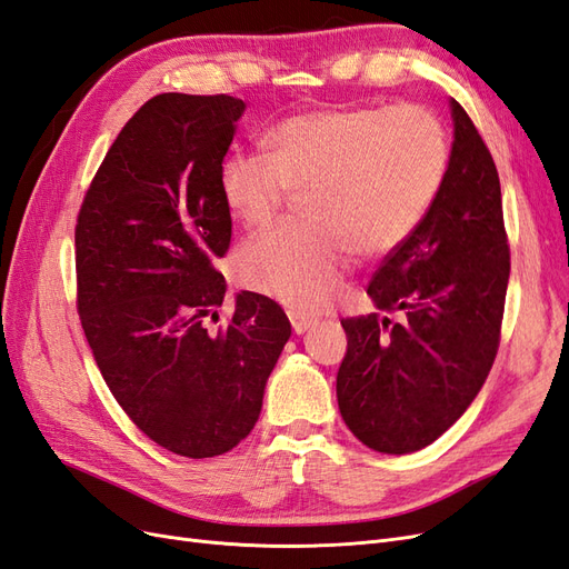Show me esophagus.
I'll use <instances>...</instances> for the list:
<instances>
[{"mask_svg": "<svg viewBox=\"0 0 569 569\" xmlns=\"http://www.w3.org/2000/svg\"><path fill=\"white\" fill-rule=\"evenodd\" d=\"M289 320H291V327H295L297 335H303V332L311 330L313 325H318L316 316H308V313H301V311H289Z\"/></svg>", "mask_w": 569, "mask_h": 569, "instance_id": "34e87169", "label": "esophagus"}]
</instances>
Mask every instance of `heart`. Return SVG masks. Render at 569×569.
Returning <instances> with one entry per match:
<instances>
[{
  "mask_svg": "<svg viewBox=\"0 0 569 569\" xmlns=\"http://www.w3.org/2000/svg\"><path fill=\"white\" fill-rule=\"evenodd\" d=\"M266 157L234 153L220 194L249 230L266 228L289 192H303V222L251 239L234 256L244 287L299 311H318L356 251L385 256L420 228L449 170V134L422 107H335L284 118Z\"/></svg>",
  "mask_w": 569,
  "mask_h": 569,
  "instance_id": "heart-1",
  "label": "heart"
}]
</instances>
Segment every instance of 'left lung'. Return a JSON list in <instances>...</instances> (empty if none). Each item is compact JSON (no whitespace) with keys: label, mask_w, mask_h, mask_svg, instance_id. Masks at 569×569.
Returning <instances> with one entry per match:
<instances>
[{"label":"left lung","mask_w":569,"mask_h":569,"mask_svg":"<svg viewBox=\"0 0 569 569\" xmlns=\"http://www.w3.org/2000/svg\"><path fill=\"white\" fill-rule=\"evenodd\" d=\"M456 140L420 228L387 253L368 295L380 313L343 318L337 372L343 422L368 449L412 453L437 441L475 401L501 341L510 247L498 170L451 99Z\"/></svg>","instance_id":"8db88e82"}]
</instances>
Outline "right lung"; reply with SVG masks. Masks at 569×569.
<instances>
[{"label":"right lung","instance_id":"1","mask_svg":"<svg viewBox=\"0 0 569 569\" xmlns=\"http://www.w3.org/2000/svg\"><path fill=\"white\" fill-rule=\"evenodd\" d=\"M247 104L230 94L149 99L107 151L76 222L78 313L113 399L137 429L187 458H213L261 416L291 325L272 299L226 297L213 261L232 218L220 166Z\"/></svg>","mask_w":569,"mask_h":569}]
</instances>
